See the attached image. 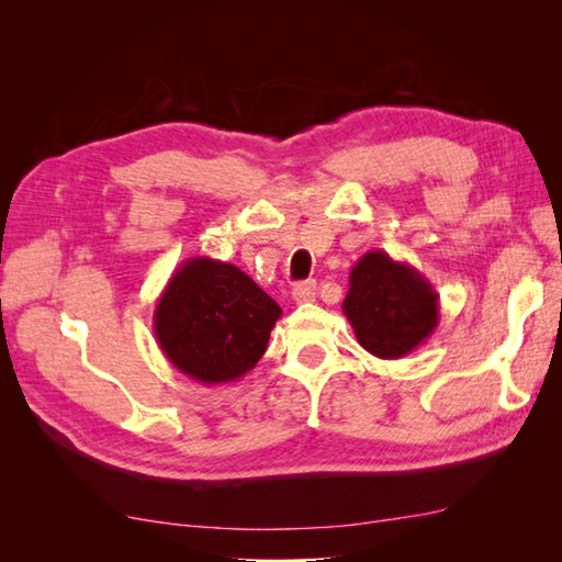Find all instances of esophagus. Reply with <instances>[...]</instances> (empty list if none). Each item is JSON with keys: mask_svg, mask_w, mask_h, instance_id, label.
<instances>
[{"mask_svg": "<svg viewBox=\"0 0 562 562\" xmlns=\"http://www.w3.org/2000/svg\"><path fill=\"white\" fill-rule=\"evenodd\" d=\"M316 297V281L310 279V281H302L293 288V300L295 302H312Z\"/></svg>", "mask_w": 562, "mask_h": 562, "instance_id": "esophagus-1", "label": "esophagus"}]
</instances>
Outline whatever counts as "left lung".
I'll return each mask as SVG.
<instances>
[{
    "label": "left lung",
    "mask_w": 562,
    "mask_h": 562,
    "mask_svg": "<svg viewBox=\"0 0 562 562\" xmlns=\"http://www.w3.org/2000/svg\"><path fill=\"white\" fill-rule=\"evenodd\" d=\"M359 345L378 359H403L427 342L438 326V293L419 271L370 250L351 267L342 302Z\"/></svg>",
    "instance_id": "left-lung-1"
}]
</instances>
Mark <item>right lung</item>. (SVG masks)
Here are the masks:
<instances>
[{
  "mask_svg": "<svg viewBox=\"0 0 562 562\" xmlns=\"http://www.w3.org/2000/svg\"><path fill=\"white\" fill-rule=\"evenodd\" d=\"M281 307L239 267L184 260L155 310V335L168 361L201 384L241 380L267 351Z\"/></svg>",
  "mask_w": 562,
  "mask_h": 562,
  "instance_id": "1",
  "label": "right lung"
}]
</instances>
